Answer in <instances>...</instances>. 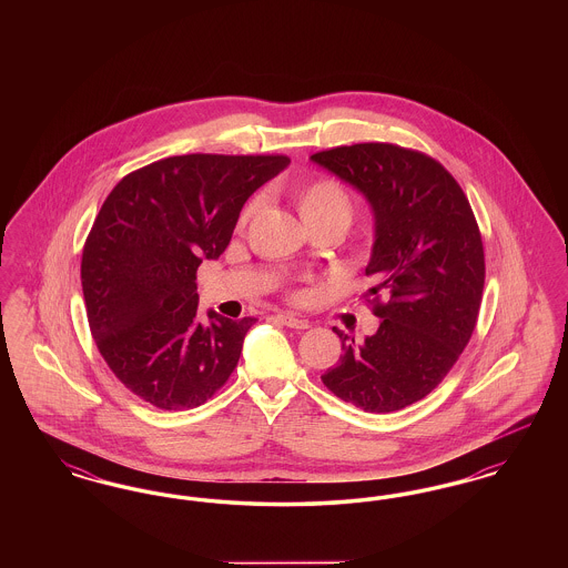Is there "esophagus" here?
<instances>
[{"label": "esophagus", "instance_id": "esophagus-1", "mask_svg": "<svg viewBox=\"0 0 568 568\" xmlns=\"http://www.w3.org/2000/svg\"><path fill=\"white\" fill-rule=\"evenodd\" d=\"M278 322L287 325V327H294V329H306L308 327L306 320H297L294 315H278Z\"/></svg>", "mask_w": 568, "mask_h": 568}]
</instances>
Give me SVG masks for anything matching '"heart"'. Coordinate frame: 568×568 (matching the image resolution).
<instances>
[{"instance_id": "b5f03b06", "label": "heart", "mask_w": 568, "mask_h": 568, "mask_svg": "<svg viewBox=\"0 0 568 568\" xmlns=\"http://www.w3.org/2000/svg\"><path fill=\"white\" fill-rule=\"evenodd\" d=\"M292 197L297 213L308 227L334 225L343 232L352 223L355 213L352 193L334 176H313L300 181L292 187ZM251 211L253 204L244 209L241 223L248 219Z\"/></svg>"}]
</instances>
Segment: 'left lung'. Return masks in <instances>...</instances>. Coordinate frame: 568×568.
Returning <instances> with one entry per match:
<instances>
[{
	"instance_id": "1",
	"label": "left lung",
	"mask_w": 568,
	"mask_h": 568,
	"mask_svg": "<svg viewBox=\"0 0 568 568\" xmlns=\"http://www.w3.org/2000/svg\"><path fill=\"white\" fill-rule=\"evenodd\" d=\"M362 191L377 219L366 302L378 329L355 343L334 327L343 355L325 387L366 413L426 398L468 345L486 283L481 232L468 197L443 163L389 142L311 155Z\"/></svg>"
}]
</instances>
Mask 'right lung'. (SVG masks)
<instances>
[{
    "label": "right lung",
    "mask_w": 568,
    "mask_h": 568,
    "mask_svg": "<svg viewBox=\"0 0 568 568\" xmlns=\"http://www.w3.org/2000/svg\"><path fill=\"white\" fill-rule=\"evenodd\" d=\"M287 155L191 153L123 176L81 262L98 352L132 394L162 410L204 405L234 373L253 317L197 320L195 274L230 244L244 202Z\"/></svg>",
    "instance_id": "right-lung-1"
}]
</instances>
